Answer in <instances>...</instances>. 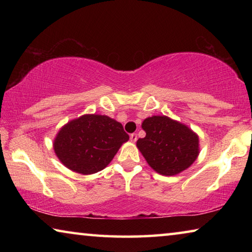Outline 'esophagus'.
Listing matches in <instances>:
<instances>
[{"label":"esophagus","mask_w":252,"mask_h":252,"mask_svg":"<svg viewBox=\"0 0 252 252\" xmlns=\"http://www.w3.org/2000/svg\"><path fill=\"white\" fill-rule=\"evenodd\" d=\"M130 140L132 142H135L136 140H138V135H136L135 133H132L131 135H130Z\"/></svg>","instance_id":"1"}]
</instances>
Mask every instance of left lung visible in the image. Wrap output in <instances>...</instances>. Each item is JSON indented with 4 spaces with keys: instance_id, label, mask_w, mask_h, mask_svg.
Instances as JSON below:
<instances>
[{
    "instance_id": "1",
    "label": "left lung",
    "mask_w": 252,
    "mask_h": 252,
    "mask_svg": "<svg viewBox=\"0 0 252 252\" xmlns=\"http://www.w3.org/2000/svg\"><path fill=\"white\" fill-rule=\"evenodd\" d=\"M146 136L136 141L148 164L162 176H176L199 156V138L182 123L165 116H153L142 122Z\"/></svg>"
}]
</instances>
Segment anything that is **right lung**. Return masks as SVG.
<instances>
[{
  "label": "right lung",
  "mask_w": 252,
  "mask_h": 252,
  "mask_svg": "<svg viewBox=\"0 0 252 252\" xmlns=\"http://www.w3.org/2000/svg\"><path fill=\"white\" fill-rule=\"evenodd\" d=\"M127 140L120 122L106 116L84 114L61 127L53 148L67 169L92 174L104 169Z\"/></svg>",
  "instance_id": "1"
}]
</instances>
